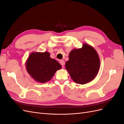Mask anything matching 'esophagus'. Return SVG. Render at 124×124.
Masks as SVG:
<instances>
[{
	"label": "esophagus",
	"instance_id": "1",
	"mask_svg": "<svg viewBox=\"0 0 124 124\" xmlns=\"http://www.w3.org/2000/svg\"><path fill=\"white\" fill-rule=\"evenodd\" d=\"M60 63L62 65V67H63L65 65V61L63 60H61V61H60Z\"/></svg>",
	"mask_w": 124,
	"mask_h": 124
}]
</instances>
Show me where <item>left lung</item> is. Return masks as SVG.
<instances>
[{"label":"left lung","mask_w":124,"mask_h":124,"mask_svg":"<svg viewBox=\"0 0 124 124\" xmlns=\"http://www.w3.org/2000/svg\"><path fill=\"white\" fill-rule=\"evenodd\" d=\"M98 53L90 45L84 43L80 48H74L65 64L70 77L77 84H85L94 79L100 69Z\"/></svg>","instance_id":"obj_1"}]
</instances>
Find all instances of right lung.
<instances>
[{
    "label": "right lung",
    "mask_w": 124,
    "mask_h": 124,
    "mask_svg": "<svg viewBox=\"0 0 124 124\" xmlns=\"http://www.w3.org/2000/svg\"><path fill=\"white\" fill-rule=\"evenodd\" d=\"M26 68L33 80L44 83L52 79L62 66L50 57L49 52H32L26 62Z\"/></svg>",
    "instance_id": "add662e5"
}]
</instances>
